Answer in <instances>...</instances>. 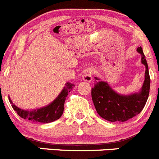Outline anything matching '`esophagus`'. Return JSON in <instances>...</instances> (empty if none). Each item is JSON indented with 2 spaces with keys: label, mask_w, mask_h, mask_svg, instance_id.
Returning a JSON list of instances; mask_svg holds the SVG:
<instances>
[{
  "label": "esophagus",
  "mask_w": 159,
  "mask_h": 159,
  "mask_svg": "<svg viewBox=\"0 0 159 159\" xmlns=\"http://www.w3.org/2000/svg\"><path fill=\"white\" fill-rule=\"evenodd\" d=\"M93 71L91 68H87L85 70L84 75H83V80L86 81V82H91L92 80V76H93Z\"/></svg>",
  "instance_id": "esophagus-1"
}]
</instances>
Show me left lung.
Segmentation results:
<instances>
[{
    "label": "left lung",
    "mask_w": 159,
    "mask_h": 159,
    "mask_svg": "<svg viewBox=\"0 0 159 159\" xmlns=\"http://www.w3.org/2000/svg\"><path fill=\"white\" fill-rule=\"evenodd\" d=\"M137 51L142 55L141 61L146 67L145 80L139 93L132 95H120L111 89L108 84L104 81H95L91 89V97L96 111L105 120L111 122H124L130 120L139 114L148 101L150 92L151 79L148 65L141 47Z\"/></svg>",
    "instance_id": "1"
}]
</instances>
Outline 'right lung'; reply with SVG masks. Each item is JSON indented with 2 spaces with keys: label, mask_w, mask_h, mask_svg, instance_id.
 I'll return each mask as SVG.
<instances>
[{
  "label": "right lung",
  "mask_w": 159,
  "mask_h": 159,
  "mask_svg": "<svg viewBox=\"0 0 159 159\" xmlns=\"http://www.w3.org/2000/svg\"><path fill=\"white\" fill-rule=\"evenodd\" d=\"M73 84L67 83L65 87L61 94L58 95L56 99L49 106L39 109L37 110L28 111V110H21L13 104L12 102L9 98V102L11 104V107L15 110L20 116L25 120H31L33 122H39V123H50L59 119L64 112V105H65V98L68 96V93L72 91Z\"/></svg>",
  "instance_id": "1"
}]
</instances>
